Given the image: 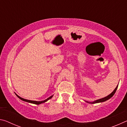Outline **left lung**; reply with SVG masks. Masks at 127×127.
I'll use <instances>...</instances> for the list:
<instances>
[{"instance_id":"8db88e82","label":"left lung","mask_w":127,"mask_h":127,"mask_svg":"<svg viewBox=\"0 0 127 127\" xmlns=\"http://www.w3.org/2000/svg\"><path fill=\"white\" fill-rule=\"evenodd\" d=\"M118 86H117L116 87L115 90H114V91H113L112 92H111V93L110 95H109L108 96H106V97H104V98H100V99H98V100H95V101H94V102H88V101H86V102H88V103H91V104H96V103L104 102V101H105L109 100V98H111V97H112V96L114 95V94L115 93L116 91H117V90Z\"/></svg>"}]
</instances>
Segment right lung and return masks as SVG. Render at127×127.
I'll return each mask as SVG.
<instances>
[{"instance_id":"add662e5","label":"right lung","mask_w":127,"mask_h":127,"mask_svg":"<svg viewBox=\"0 0 127 127\" xmlns=\"http://www.w3.org/2000/svg\"><path fill=\"white\" fill-rule=\"evenodd\" d=\"M16 95H17V97H18L19 98H20L21 100H22L23 101H26V102H30V103H32V104H36V105H39V104H42V103H44V102H45L46 101H47L49 100V99H50V98H52V97L53 96V95L51 96L50 97H48L47 99L45 100L44 101H32V100H27V99H25V98H23L22 97H21L20 96H19L18 95H17L16 94Z\"/></svg>"}]
</instances>
